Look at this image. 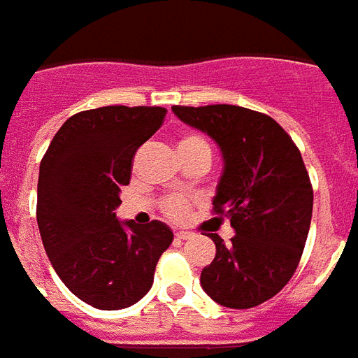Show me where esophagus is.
<instances>
[{
	"label": "esophagus",
	"instance_id": "obj_1",
	"mask_svg": "<svg viewBox=\"0 0 358 358\" xmlns=\"http://www.w3.org/2000/svg\"><path fill=\"white\" fill-rule=\"evenodd\" d=\"M191 237H193V234H191V231H176V239H180V241H187V239H191Z\"/></svg>",
	"mask_w": 358,
	"mask_h": 358
}]
</instances>
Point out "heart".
<instances>
[{"instance_id":"obj_1","label":"heart","mask_w":358,"mask_h":358,"mask_svg":"<svg viewBox=\"0 0 358 358\" xmlns=\"http://www.w3.org/2000/svg\"><path fill=\"white\" fill-rule=\"evenodd\" d=\"M194 149H206L209 150V145L204 138H200L196 134H187L184 138L180 139L178 150H194ZM162 209L164 213L173 220H184L185 215L189 211L187 200L182 199V196H167V199L162 202Z\"/></svg>"}]
</instances>
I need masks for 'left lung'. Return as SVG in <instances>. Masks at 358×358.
I'll return each instance as SVG.
<instances>
[{
	"label": "left lung",
	"instance_id": "left-lung-1",
	"mask_svg": "<svg viewBox=\"0 0 358 358\" xmlns=\"http://www.w3.org/2000/svg\"><path fill=\"white\" fill-rule=\"evenodd\" d=\"M184 123L219 143L224 156L213 213L228 217L231 245L217 246L200 283L229 309H252L274 298L294 275L313 217V185L300 149L266 113L234 106H173Z\"/></svg>",
	"mask_w": 358,
	"mask_h": 358
}]
</instances>
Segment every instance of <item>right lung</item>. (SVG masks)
I'll list each match as a JSON object with an SVG mask.
<instances>
[{
	"label": "right lung",
	"instance_id": "add662e5",
	"mask_svg": "<svg viewBox=\"0 0 358 358\" xmlns=\"http://www.w3.org/2000/svg\"><path fill=\"white\" fill-rule=\"evenodd\" d=\"M162 106L84 110L55 134L40 164L36 220L55 272L95 309L117 310L152 287L169 226L119 222L113 209L130 184L134 156L164 124Z\"/></svg>",
	"mask_w": 358,
	"mask_h": 358
}]
</instances>
